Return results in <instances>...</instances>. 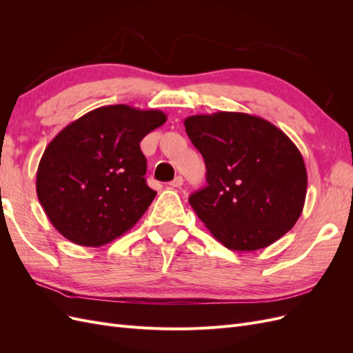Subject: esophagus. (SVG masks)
<instances>
[{
  "label": "esophagus",
  "mask_w": 353,
  "mask_h": 353,
  "mask_svg": "<svg viewBox=\"0 0 353 353\" xmlns=\"http://www.w3.org/2000/svg\"><path fill=\"white\" fill-rule=\"evenodd\" d=\"M183 184H184L183 176H176L174 181H170V183H169V185L174 187V188H178V187H181Z\"/></svg>",
  "instance_id": "34e87169"
}]
</instances>
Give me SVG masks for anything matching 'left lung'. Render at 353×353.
Segmentation results:
<instances>
[{
    "label": "left lung",
    "mask_w": 353,
    "mask_h": 353,
    "mask_svg": "<svg viewBox=\"0 0 353 353\" xmlns=\"http://www.w3.org/2000/svg\"><path fill=\"white\" fill-rule=\"evenodd\" d=\"M187 135L206 165L208 185L188 201L227 249L253 252L281 239L302 215L307 174L281 130L239 112L194 114Z\"/></svg>",
    "instance_id": "8db88e82"
}]
</instances>
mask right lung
<instances>
[{
	"mask_svg": "<svg viewBox=\"0 0 353 353\" xmlns=\"http://www.w3.org/2000/svg\"><path fill=\"white\" fill-rule=\"evenodd\" d=\"M165 122L160 110L104 105L52 138L38 165L37 194L63 237L99 248L135 225L156 196L140 143Z\"/></svg>",
	"mask_w": 353,
	"mask_h": 353,
	"instance_id": "add662e5",
	"label": "right lung"
}]
</instances>
